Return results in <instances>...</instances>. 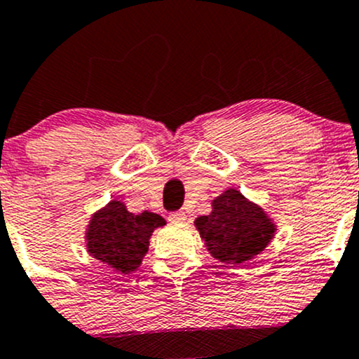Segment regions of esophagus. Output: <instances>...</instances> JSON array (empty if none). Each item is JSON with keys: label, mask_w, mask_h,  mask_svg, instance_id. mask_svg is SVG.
I'll use <instances>...</instances> for the list:
<instances>
[{"label": "esophagus", "mask_w": 359, "mask_h": 359, "mask_svg": "<svg viewBox=\"0 0 359 359\" xmlns=\"http://www.w3.org/2000/svg\"><path fill=\"white\" fill-rule=\"evenodd\" d=\"M169 221H172V223H183V221H187V214L181 212V210H176V212L169 214Z\"/></svg>", "instance_id": "1"}]
</instances>
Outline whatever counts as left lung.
Wrapping results in <instances>:
<instances>
[{"mask_svg": "<svg viewBox=\"0 0 359 359\" xmlns=\"http://www.w3.org/2000/svg\"><path fill=\"white\" fill-rule=\"evenodd\" d=\"M210 256L224 264L254 259L275 236L268 214L230 188L212 201V212L195 219Z\"/></svg>", "mask_w": 359, "mask_h": 359, "instance_id": "8db88e82", "label": "left lung"}]
</instances>
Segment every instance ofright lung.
I'll use <instances>...</instances> for the list:
<instances>
[{"label":"right lung","mask_w":359,"mask_h":359,"mask_svg":"<svg viewBox=\"0 0 359 359\" xmlns=\"http://www.w3.org/2000/svg\"><path fill=\"white\" fill-rule=\"evenodd\" d=\"M164 224L158 214L149 210L133 214L123 202L112 201L91 217L86 231L88 252L128 275L142 264L155 228Z\"/></svg>","instance_id":"obj_1"}]
</instances>
